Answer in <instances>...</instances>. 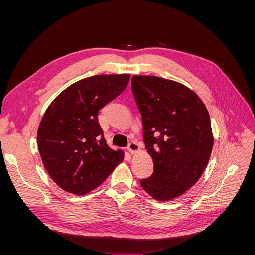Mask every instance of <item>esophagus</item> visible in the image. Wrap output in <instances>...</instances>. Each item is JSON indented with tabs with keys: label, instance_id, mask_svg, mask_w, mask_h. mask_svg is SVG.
I'll return each mask as SVG.
<instances>
[{
	"label": "esophagus",
	"instance_id": "obj_1",
	"mask_svg": "<svg viewBox=\"0 0 255 255\" xmlns=\"http://www.w3.org/2000/svg\"><path fill=\"white\" fill-rule=\"evenodd\" d=\"M128 150L130 154H136L137 152H139L140 148H139V145H138V143L136 141H132L128 145Z\"/></svg>",
	"mask_w": 255,
	"mask_h": 255
}]
</instances>
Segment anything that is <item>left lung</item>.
<instances>
[{"instance_id": "left-lung-1", "label": "left lung", "mask_w": 255, "mask_h": 255, "mask_svg": "<svg viewBox=\"0 0 255 255\" xmlns=\"http://www.w3.org/2000/svg\"><path fill=\"white\" fill-rule=\"evenodd\" d=\"M132 88L154 165L141 187L157 201H169L194 186L205 170L214 145L210 114L196 92L179 82L134 75Z\"/></svg>"}]
</instances>
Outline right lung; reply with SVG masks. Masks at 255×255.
Returning <instances> with one entry per match:
<instances>
[{"label":"right lung","instance_id":"1","mask_svg":"<svg viewBox=\"0 0 255 255\" xmlns=\"http://www.w3.org/2000/svg\"><path fill=\"white\" fill-rule=\"evenodd\" d=\"M129 74H99L73 83L43 114L37 144L45 170L58 186L76 196L99 187L125 158L107 145L100 110L119 96Z\"/></svg>","mask_w":255,"mask_h":255}]
</instances>
